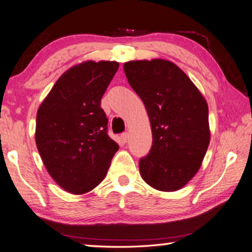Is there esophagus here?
Instances as JSON below:
<instances>
[{
	"label": "esophagus",
	"instance_id": "1",
	"mask_svg": "<svg viewBox=\"0 0 252 252\" xmlns=\"http://www.w3.org/2000/svg\"><path fill=\"white\" fill-rule=\"evenodd\" d=\"M121 138H122V140L125 141V142H126V140H127V138H129V133L127 132H125V133H122L121 134Z\"/></svg>",
	"mask_w": 252,
	"mask_h": 252
}]
</instances>
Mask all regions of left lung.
<instances>
[{"mask_svg":"<svg viewBox=\"0 0 252 252\" xmlns=\"http://www.w3.org/2000/svg\"><path fill=\"white\" fill-rule=\"evenodd\" d=\"M123 69L152 126L153 146L139 160L142 179L156 190L181 189L196 175L207 152V102L189 77L166 60L130 61Z\"/></svg>","mask_w":252,"mask_h":252,"instance_id":"8db88e82","label":"left lung"}]
</instances>
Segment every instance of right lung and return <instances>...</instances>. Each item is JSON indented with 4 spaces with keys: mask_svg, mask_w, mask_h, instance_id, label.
<instances>
[{
    "mask_svg": "<svg viewBox=\"0 0 252 252\" xmlns=\"http://www.w3.org/2000/svg\"><path fill=\"white\" fill-rule=\"evenodd\" d=\"M118 62L86 61L65 71L37 111L36 145L50 175L73 194L103 181L119 145L108 137L100 99Z\"/></svg>",
    "mask_w": 252,
    "mask_h": 252,
    "instance_id": "1",
    "label": "right lung"
}]
</instances>
